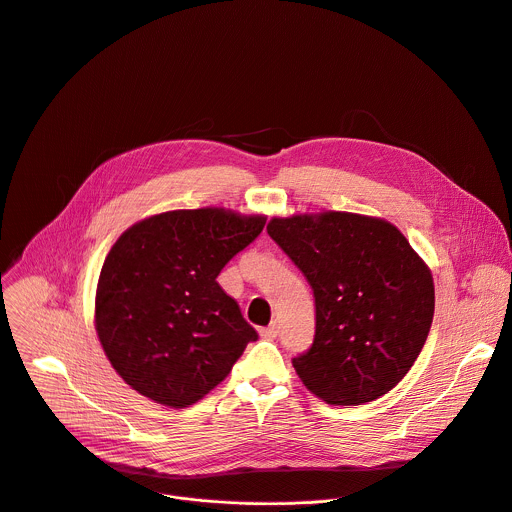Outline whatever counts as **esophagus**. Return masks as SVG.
<instances>
[{"label": "esophagus", "instance_id": "34e87169", "mask_svg": "<svg viewBox=\"0 0 512 512\" xmlns=\"http://www.w3.org/2000/svg\"><path fill=\"white\" fill-rule=\"evenodd\" d=\"M277 333H280V327H277L275 322H271L269 327H265V329H261V331H259V335H261L263 339H267V341H273V339L277 337Z\"/></svg>", "mask_w": 512, "mask_h": 512}]
</instances>
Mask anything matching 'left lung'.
<instances>
[{
    "instance_id": "8db88e82",
    "label": "left lung",
    "mask_w": 512,
    "mask_h": 512,
    "mask_svg": "<svg viewBox=\"0 0 512 512\" xmlns=\"http://www.w3.org/2000/svg\"><path fill=\"white\" fill-rule=\"evenodd\" d=\"M269 237L304 273L316 306L310 349L292 359L304 386L335 406L390 392L431 331L427 263L388 220L351 212L271 218Z\"/></svg>"
}]
</instances>
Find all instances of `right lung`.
Masks as SVG:
<instances>
[{"label": "right lung", "mask_w": 512, "mask_h": 512, "mask_svg": "<svg viewBox=\"0 0 512 512\" xmlns=\"http://www.w3.org/2000/svg\"><path fill=\"white\" fill-rule=\"evenodd\" d=\"M265 216L226 208L171 210L124 230L96 292V331L118 376L163 406L202 400L257 331L216 282Z\"/></svg>", "instance_id": "obj_1"}]
</instances>
